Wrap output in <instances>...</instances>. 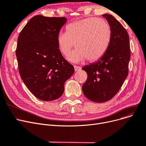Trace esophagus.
<instances>
[{
	"instance_id": "esophagus-1",
	"label": "esophagus",
	"mask_w": 146,
	"mask_h": 146,
	"mask_svg": "<svg viewBox=\"0 0 146 146\" xmlns=\"http://www.w3.org/2000/svg\"><path fill=\"white\" fill-rule=\"evenodd\" d=\"M74 70H75V72L79 71V70H80L81 68H82L80 67H79V66H74Z\"/></svg>"
}]
</instances>
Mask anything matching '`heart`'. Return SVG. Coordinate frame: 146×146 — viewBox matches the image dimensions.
Wrapping results in <instances>:
<instances>
[{"label": "heart", "mask_w": 146, "mask_h": 146, "mask_svg": "<svg viewBox=\"0 0 146 146\" xmlns=\"http://www.w3.org/2000/svg\"><path fill=\"white\" fill-rule=\"evenodd\" d=\"M67 32L57 36L58 46L62 55L67 56L75 46L78 48L68 56L73 62L88 58L90 61L100 59L108 49L111 37L109 24L96 18H88L72 23L66 28Z\"/></svg>", "instance_id": "b5f03b06"}]
</instances>
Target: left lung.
<instances>
[{"label":"left lung","instance_id":"1","mask_svg":"<svg viewBox=\"0 0 146 146\" xmlns=\"http://www.w3.org/2000/svg\"><path fill=\"white\" fill-rule=\"evenodd\" d=\"M111 31L109 46L98 61L82 68L88 78L82 91L90 100L103 103L118 92L128 76L131 49L128 32L111 15H103Z\"/></svg>","mask_w":146,"mask_h":146}]
</instances>
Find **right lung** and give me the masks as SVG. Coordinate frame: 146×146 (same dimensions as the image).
I'll return each instance as SVG.
<instances>
[{
  "mask_svg": "<svg viewBox=\"0 0 146 146\" xmlns=\"http://www.w3.org/2000/svg\"><path fill=\"white\" fill-rule=\"evenodd\" d=\"M66 21L64 17L36 15L18 38L16 55L20 76L29 91L42 101L60 98L65 82L74 72L57 43L58 34Z\"/></svg>",
  "mask_w": 146,
  "mask_h": 146,
  "instance_id": "obj_1",
  "label": "right lung"
}]
</instances>
